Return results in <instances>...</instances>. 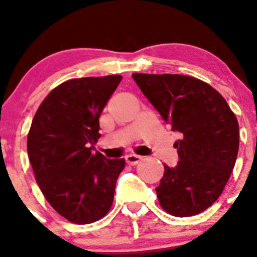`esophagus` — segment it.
Instances as JSON below:
<instances>
[{
  "mask_svg": "<svg viewBox=\"0 0 257 257\" xmlns=\"http://www.w3.org/2000/svg\"><path fill=\"white\" fill-rule=\"evenodd\" d=\"M140 161H141L140 156L129 155V156H126V157H125V162L128 164H131V166H135V164H138Z\"/></svg>",
  "mask_w": 257,
  "mask_h": 257,
  "instance_id": "1",
  "label": "esophagus"
}]
</instances>
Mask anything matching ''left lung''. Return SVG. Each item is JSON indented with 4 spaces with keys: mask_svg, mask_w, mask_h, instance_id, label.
<instances>
[{
    "mask_svg": "<svg viewBox=\"0 0 257 257\" xmlns=\"http://www.w3.org/2000/svg\"><path fill=\"white\" fill-rule=\"evenodd\" d=\"M135 83L172 131L179 162L164 164L157 188L159 204L170 215L193 216L220 197L239 149V125L217 90L185 75L133 73Z\"/></svg>",
    "mask_w": 257,
    "mask_h": 257,
    "instance_id": "8db88e82",
    "label": "left lung"
}]
</instances>
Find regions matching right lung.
<instances>
[{"label":"right lung","mask_w":257,"mask_h":257,"mask_svg":"<svg viewBox=\"0 0 257 257\" xmlns=\"http://www.w3.org/2000/svg\"><path fill=\"white\" fill-rule=\"evenodd\" d=\"M122 76L73 78L40 105L28 135V155L43 196L75 223L104 217L113 202L124 158L94 153L99 117Z\"/></svg>","instance_id":"add662e5"}]
</instances>
